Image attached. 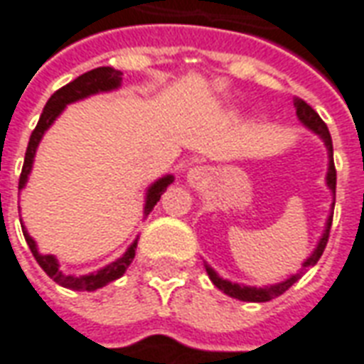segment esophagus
Here are the masks:
<instances>
[{
    "mask_svg": "<svg viewBox=\"0 0 364 364\" xmlns=\"http://www.w3.org/2000/svg\"><path fill=\"white\" fill-rule=\"evenodd\" d=\"M187 181H189L191 187H203V185L208 181V171H206V167H191L189 171H187Z\"/></svg>",
    "mask_w": 364,
    "mask_h": 364,
    "instance_id": "1",
    "label": "esophagus"
}]
</instances>
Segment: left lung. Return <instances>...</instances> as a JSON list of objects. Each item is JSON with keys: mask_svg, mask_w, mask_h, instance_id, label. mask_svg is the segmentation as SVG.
I'll use <instances>...</instances> for the list:
<instances>
[{"mask_svg": "<svg viewBox=\"0 0 364 364\" xmlns=\"http://www.w3.org/2000/svg\"><path fill=\"white\" fill-rule=\"evenodd\" d=\"M294 107H296V117L298 120L304 124L306 128H310L312 132L320 136L323 144H326V148H328V156H329V164H328V177H326V181H328L329 191L333 193V206H336V166H333V144H331V136H329V130L326 127V122L320 119V114L314 111L310 105L302 101V99H294ZM331 220H333V213L328 216V222H326V230H323V234H321L320 242L316 245V250L312 252V255L308 257V259L302 263V269L298 271L296 274H290L287 281L277 282V284H271V287H263V289H257V287H244V284H237V282L226 281V279H222L218 277V273L214 271L213 267H208L205 263L206 273L210 277V281L214 282V287H218V289L224 292V294H228L232 298H237V300H244V302H269V300H273V298L281 296L284 290H289L294 282L302 277V274L308 271L310 267H314L318 259L321 257V253L326 250V244H328V237H329V230H331Z\"/></svg>", "mask_w": 364, "mask_h": 364, "instance_id": "obj_1", "label": "left lung"}]
</instances>
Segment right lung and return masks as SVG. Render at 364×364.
Listing matches in <instances>:
<instances>
[{
    "instance_id": "1",
    "label": "right lung",
    "mask_w": 364,
    "mask_h": 364,
    "mask_svg": "<svg viewBox=\"0 0 364 364\" xmlns=\"http://www.w3.org/2000/svg\"><path fill=\"white\" fill-rule=\"evenodd\" d=\"M120 82H122V72H119V70H114V68L109 66L95 68V70H91V72H85V74L80 75V77H75L74 82H70L68 85H64V87H60V90L48 99V103L44 107L41 119H38V124H36V128L33 130V134L28 138L25 164H23V171H21L19 177V191L25 189V185H27L28 173H31L33 161H35L36 148H38V144L43 140L44 132L50 128V124L54 120L58 119V114L66 109V105L75 103V101L85 99V97L90 95H95V93L119 90ZM171 183H173V175H164L161 179H158L156 183H151L150 187H148V191H146V205H144V216H148V214L151 213V208L158 205L159 197L164 195V191H166ZM21 228H23V236L27 240V245L31 247V253L35 255L36 263L43 267L44 273L48 274L54 282H58L60 287H64V289L70 290H90L91 292V290H97L101 289V287H105V284H109L111 281H117L119 277L124 274L128 265L132 263V259H134L136 255V245H138V237H136L134 242L130 244V247L124 252V255L119 257L117 261H112L111 265L99 269L95 273L75 277V274H66L64 271H60L58 259H56L54 255H43V253L38 252L35 240L28 236L27 228H25L23 224H21Z\"/></svg>"
}]
</instances>
